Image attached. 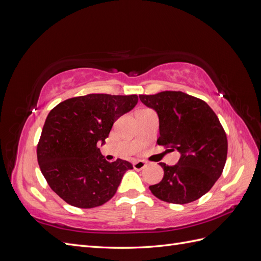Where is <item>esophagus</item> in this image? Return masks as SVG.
<instances>
[{
    "mask_svg": "<svg viewBox=\"0 0 261 261\" xmlns=\"http://www.w3.org/2000/svg\"><path fill=\"white\" fill-rule=\"evenodd\" d=\"M133 167H134V169H135V170L140 171V170H143V169L146 168V162L145 161H141V160H137L135 162H133Z\"/></svg>",
    "mask_w": 261,
    "mask_h": 261,
    "instance_id": "esophagus-1",
    "label": "esophagus"
}]
</instances>
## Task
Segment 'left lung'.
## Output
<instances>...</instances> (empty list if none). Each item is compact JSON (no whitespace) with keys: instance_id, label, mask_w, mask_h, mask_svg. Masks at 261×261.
Masks as SVG:
<instances>
[{"instance_id":"8db88e82","label":"left lung","mask_w":261,"mask_h":261,"mask_svg":"<svg viewBox=\"0 0 261 261\" xmlns=\"http://www.w3.org/2000/svg\"><path fill=\"white\" fill-rule=\"evenodd\" d=\"M139 99L159 116L158 145L180 153L175 165L159 163L163 178L149 189L170 203L199 199L222 174L226 161L227 139L217 114L204 101L181 91L140 94Z\"/></svg>"}]
</instances>
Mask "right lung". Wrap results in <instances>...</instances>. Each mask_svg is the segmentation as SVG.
I'll list each match as a JSON object with an SVG mask.
<instances>
[{
  "label": "right lung",
  "mask_w": 261,
  "mask_h": 261,
  "mask_svg": "<svg viewBox=\"0 0 261 261\" xmlns=\"http://www.w3.org/2000/svg\"><path fill=\"white\" fill-rule=\"evenodd\" d=\"M137 102V94L90 93L61 102L46 116L38 163L52 191L70 206L88 209L106 203L133 169L122 159L108 162L97 144L106 143L113 123Z\"/></svg>",
  "instance_id": "add662e5"
}]
</instances>
